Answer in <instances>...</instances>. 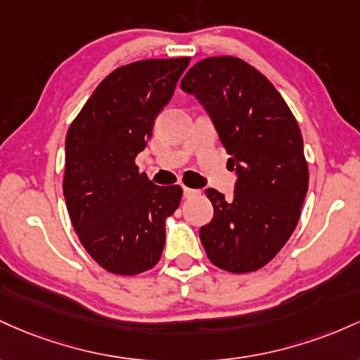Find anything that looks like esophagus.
<instances>
[{"instance_id": "obj_1", "label": "esophagus", "mask_w": 360, "mask_h": 360, "mask_svg": "<svg viewBox=\"0 0 360 360\" xmlns=\"http://www.w3.org/2000/svg\"><path fill=\"white\" fill-rule=\"evenodd\" d=\"M199 191H195V188H191V187H184V195L185 197H193V195H199Z\"/></svg>"}]
</instances>
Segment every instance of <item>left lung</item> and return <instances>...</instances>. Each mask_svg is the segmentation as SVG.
Returning <instances> with one entry per match:
<instances>
[{
	"label": "left lung",
	"instance_id": "left-lung-1",
	"mask_svg": "<svg viewBox=\"0 0 360 360\" xmlns=\"http://www.w3.org/2000/svg\"><path fill=\"white\" fill-rule=\"evenodd\" d=\"M180 86L209 112L238 173L233 199L205 191L214 217L200 228L202 246L226 272H255L300 221L309 181L301 129L276 86L234 56L199 60Z\"/></svg>",
	"mask_w": 360,
	"mask_h": 360
}]
</instances>
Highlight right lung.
Instances as JSON below:
<instances>
[{"instance_id":"obj_1","label":"right lung","mask_w":360,"mask_h":360,"mask_svg":"<svg viewBox=\"0 0 360 360\" xmlns=\"http://www.w3.org/2000/svg\"><path fill=\"white\" fill-rule=\"evenodd\" d=\"M188 63L191 58L146 59L117 68L68 129V212L84 250L110 274L137 276L161 258L165 219L179 209L184 191L153 184L136 156Z\"/></svg>"}]
</instances>
